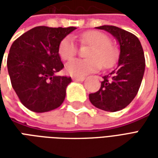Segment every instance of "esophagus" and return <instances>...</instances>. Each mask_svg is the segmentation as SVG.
I'll return each instance as SVG.
<instances>
[{
  "mask_svg": "<svg viewBox=\"0 0 158 158\" xmlns=\"http://www.w3.org/2000/svg\"><path fill=\"white\" fill-rule=\"evenodd\" d=\"M85 77L84 76H73V80H75V81H83L85 80Z\"/></svg>",
  "mask_w": 158,
  "mask_h": 158,
  "instance_id": "34e87169",
  "label": "esophagus"
}]
</instances>
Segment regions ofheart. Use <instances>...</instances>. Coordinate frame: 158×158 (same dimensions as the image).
Here are the masks:
<instances>
[{
	"label": "heart",
	"mask_w": 158,
	"mask_h": 158,
	"mask_svg": "<svg viewBox=\"0 0 158 158\" xmlns=\"http://www.w3.org/2000/svg\"><path fill=\"white\" fill-rule=\"evenodd\" d=\"M83 44L90 45L87 52L86 59L75 58L66 64V71L73 76H83L95 72L102 67L110 69L116 65L119 58V50L111 43V40L106 34L96 30H90L80 35ZM58 53L63 60L73 58L77 53L74 39L67 36L60 42Z\"/></svg>",
	"instance_id": "b5f03b06"
}]
</instances>
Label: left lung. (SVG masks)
Wrapping results in <instances>:
<instances>
[{"label":"left lung","mask_w":158,"mask_h":158,"mask_svg":"<svg viewBox=\"0 0 158 158\" xmlns=\"http://www.w3.org/2000/svg\"><path fill=\"white\" fill-rule=\"evenodd\" d=\"M97 29L112 34L120 45L118 67L103 76L98 91L89 95L92 105L106 112L123 109L138 93L145 72V56L139 39L132 33L116 26L103 25Z\"/></svg>","instance_id":"left-lung-1"}]
</instances>
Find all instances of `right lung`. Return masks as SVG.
<instances>
[{"label": "right lung", "instance_id": "obj_1", "mask_svg": "<svg viewBox=\"0 0 158 158\" xmlns=\"http://www.w3.org/2000/svg\"><path fill=\"white\" fill-rule=\"evenodd\" d=\"M75 29L38 26L11 45L6 64L12 86L23 105L30 111L49 112L63 102L66 88L72 79L56 75L64 68L58 47Z\"/></svg>", "mask_w": 158, "mask_h": 158}]
</instances>
